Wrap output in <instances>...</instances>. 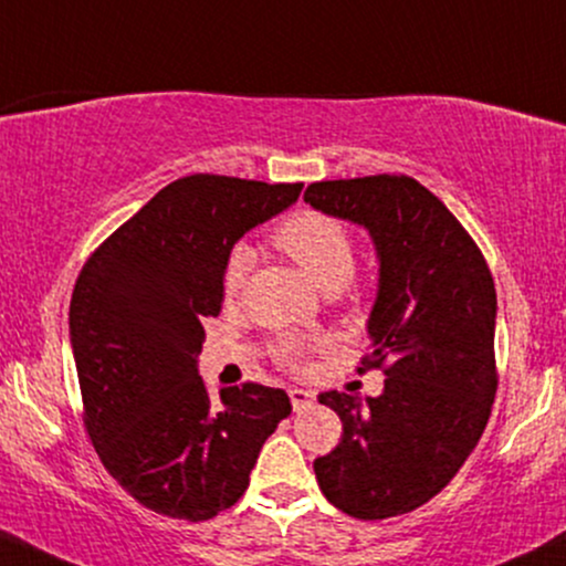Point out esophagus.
I'll return each mask as SVG.
<instances>
[{"label":"esophagus","mask_w":566,"mask_h":566,"mask_svg":"<svg viewBox=\"0 0 566 566\" xmlns=\"http://www.w3.org/2000/svg\"><path fill=\"white\" fill-rule=\"evenodd\" d=\"M290 400H292V408H295V411H303V408H308L313 400H316V392L303 390V387H292Z\"/></svg>","instance_id":"1"}]
</instances>
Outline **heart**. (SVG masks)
<instances>
[{"mask_svg":"<svg viewBox=\"0 0 566 566\" xmlns=\"http://www.w3.org/2000/svg\"><path fill=\"white\" fill-rule=\"evenodd\" d=\"M274 242L287 253L297 269L324 292H337L348 282L353 271V240L348 229L335 218L316 213V210H303L295 213L274 231ZM255 253L248 244H237L223 265V295L237 297L248 282L250 269H253ZM279 356L287 364H301L303 343L297 339H284L279 345Z\"/></svg>","mask_w":566,"mask_h":566,"instance_id":"obj_1","label":"heart"}]
</instances>
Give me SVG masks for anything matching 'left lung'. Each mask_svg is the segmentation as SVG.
Listing matches in <instances>:
<instances>
[{"mask_svg":"<svg viewBox=\"0 0 566 566\" xmlns=\"http://www.w3.org/2000/svg\"><path fill=\"white\" fill-rule=\"evenodd\" d=\"M305 202L369 231L379 263L366 322L385 366L377 398L322 392L343 440L313 461L326 501L356 520L419 509L455 478L495 398L499 301L485 258L455 216L408 176L316 181Z\"/></svg>","mask_w":566,"mask_h":566,"instance_id":"obj_1","label":"left lung"}]
</instances>
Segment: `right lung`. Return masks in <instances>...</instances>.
Returning <instances> with one entry per match:
<instances>
[{"label": "right lung", "instance_id": "1", "mask_svg": "<svg viewBox=\"0 0 566 566\" xmlns=\"http://www.w3.org/2000/svg\"><path fill=\"white\" fill-rule=\"evenodd\" d=\"M303 184L195 174L163 187L81 271L71 301L86 430L142 506L202 522L234 506L263 442L290 417L284 390L248 382L210 400L197 371L237 242L295 206Z\"/></svg>", "mask_w": 566, "mask_h": 566}]
</instances>
